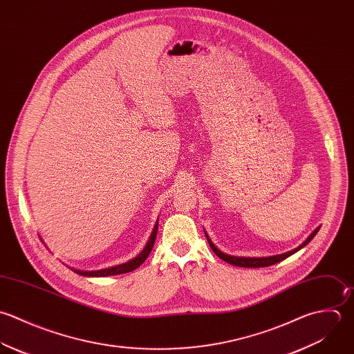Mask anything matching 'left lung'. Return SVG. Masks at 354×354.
<instances>
[{"mask_svg": "<svg viewBox=\"0 0 354 354\" xmlns=\"http://www.w3.org/2000/svg\"><path fill=\"white\" fill-rule=\"evenodd\" d=\"M319 230H320V227L319 228H316L309 237L301 244V245H298L297 248H294V250H291V251H287V252H283V254H279V255H272V257H259V258H254V257H234V255H228V254H225V252H223L221 250H218L217 247H216V244L212 241V239L209 237V235L205 232V235L207 237V241H209V244H210V247H212V250L217 254V257H220L221 259H224L225 262H228V263H231V265H235V266H241V268H263V266H270V265H274V263H277V262H280V261H283V259H286L287 257H290V255H292L294 252H297V251H299L302 247H305L315 236L316 234L319 232Z\"/></svg>", "mask_w": 354, "mask_h": 354, "instance_id": "obj_1", "label": "left lung"}]
</instances>
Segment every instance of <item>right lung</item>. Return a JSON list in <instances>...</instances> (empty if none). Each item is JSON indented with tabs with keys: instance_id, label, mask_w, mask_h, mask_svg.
I'll return each instance as SVG.
<instances>
[{
	"instance_id": "obj_1",
	"label": "right lung",
	"mask_w": 354,
	"mask_h": 354,
	"mask_svg": "<svg viewBox=\"0 0 354 354\" xmlns=\"http://www.w3.org/2000/svg\"><path fill=\"white\" fill-rule=\"evenodd\" d=\"M156 234H158V223L155 224L153 227V231L149 236L145 247L142 248V251L133 259L124 262V263H120L117 266H113V268H107V269H100V270H77V269H73L75 273L81 274V276H89V277H104V276H113V274H122V273H127V272H131L134 269H137L145 259L149 255L152 247H153V243H155V239H156Z\"/></svg>"
}]
</instances>
